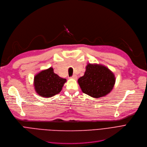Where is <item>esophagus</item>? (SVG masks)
Listing matches in <instances>:
<instances>
[{"label": "esophagus", "mask_w": 147, "mask_h": 147, "mask_svg": "<svg viewBox=\"0 0 147 147\" xmlns=\"http://www.w3.org/2000/svg\"><path fill=\"white\" fill-rule=\"evenodd\" d=\"M71 78L72 79H74V80H76V78H77V76H76V75H74L72 77H71Z\"/></svg>", "instance_id": "esophagus-1"}]
</instances>
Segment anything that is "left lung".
Instances as JSON below:
<instances>
[{
	"instance_id": "left-lung-1",
	"label": "left lung",
	"mask_w": 147,
	"mask_h": 147,
	"mask_svg": "<svg viewBox=\"0 0 147 147\" xmlns=\"http://www.w3.org/2000/svg\"><path fill=\"white\" fill-rule=\"evenodd\" d=\"M82 92L94 98L105 96L113 90L115 77L107 66L101 64L88 63L86 72L78 80Z\"/></svg>"
}]
</instances>
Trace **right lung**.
Returning a JSON list of instances; mask_svg holds the SVG:
<instances>
[{"label": "right lung", "mask_w": 147, "mask_h": 147, "mask_svg": "<svg viewBox=\"0 0 147 147\" xmlns=\"http://www.w3.org/2000/svg\"><path fill=\"white\" fill-rule=\"evenodd\" d=\"M66 80L60 78L54 72L53 67L42 70L34 76L33 86L36 93L44 98L59 94Z\"/></svg>", "instance_id": "1"}]
</instances>
